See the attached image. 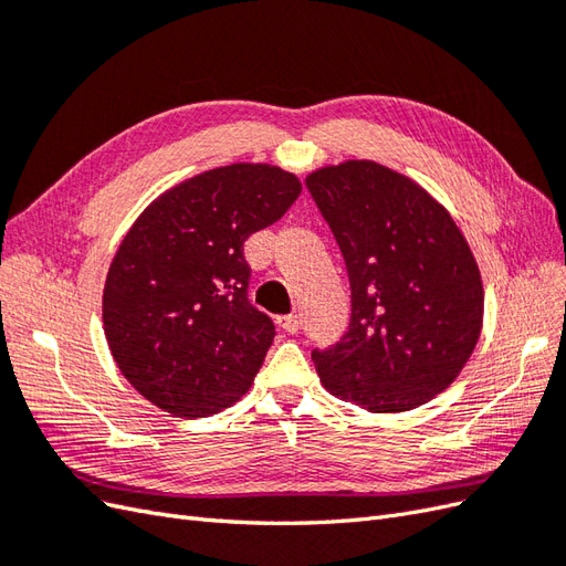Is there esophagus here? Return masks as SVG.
Listing matches in <instances>:
<instances>
[{"mask_svg":"<svg viewBox=\"0 0 566 566\" xmlns=\"http://www.w3.org/2000/svg\"><path fill=\"white\" fill-rule=\"evenodd\" d=\"M300 325H302V321H300L297 314H290V316H281L279 318V328H283L285 333H297Z\"/></svg>","mask_w":566,"mask_h":566,"instance_id":"esophagus-1","label":"esophagus"}]
</instances>
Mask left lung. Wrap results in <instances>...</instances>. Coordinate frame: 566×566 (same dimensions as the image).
Masks as SVG:
<instances>
[{
  "label": "left lung",
  "mask_w": 566,
  "mask_h": 566,
  "mask_svg": "<svg viewBox=\"0 0 566 566\" xmlns=\"http://www.w3.org/2000/svg\"><path fill=\"white\" fill-rule=\"evenodd\" d=\"M306 188L347 266L349 331L314 349L318 378L370 413L434 399L468 364L484 290L451 214L418 184L370 160L323 167Z\"/></svg>",
  "instance_id": "obj_1"
}]
</instances>
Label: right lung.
<instances>
[{"mask_svg":"<svg viewBox=\"0 0 566 566\" xmlns=\"http://www.w3.org/2000/svg\"><path fill=\"white\" fill-rule=\"evenodd\" d=\"M302 186L271 165H227L169 188L134 221L104 287L111 354L167 413L205 418L250 389L273 321L248 300L243 245Z\"/></svg>","mask_w":566,"mask_h":566,"instance_id":"1","label":"right lung"}]
</instances>
